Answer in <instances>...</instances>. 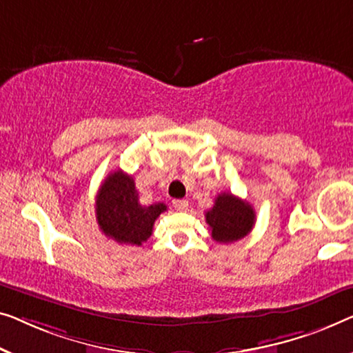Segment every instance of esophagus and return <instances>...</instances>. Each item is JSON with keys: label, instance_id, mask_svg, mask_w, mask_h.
<instances>
[{"label": "esophagus", "instance_id": "1", "mask_svg": "<svg viewBox=\"0 0 353 353\" xmlns=\"http://www.w3.org/2000/svg\"><path fill=\"white\" fill-rule=\"evenodd\" d=\"M172 206H174L176 210H185L188 208V201L187 199H174Z\"/></svg>", "mask_w": 353, "mask_h": 353}]
</instances>
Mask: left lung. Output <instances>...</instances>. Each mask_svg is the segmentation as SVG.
<instances>
[{"mask_svg": "<svg viewBox=\"0 0 353 353\" xmlns=\"http://www.w3.org/2000/svg\"><path fill=\"white\" fill-rule=\"evenodd\" d=\"M212 239L217 243H234L245 238L255 225V210L247 201L231 193H220L212 209L206 212Z\"/></svg>", "mask_w": 353, "mask_h": 353, "instance_id": "obj_1", "label": "left lung"}]
</instances>
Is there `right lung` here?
Wrapping results in <instances>:
<instances>
[{
  "instance_id": "add662e5",
  "label": "right lung",
  "mask_w": 353,
  "mask_h": 353,
  "mask_svg": "<svg viewBox=\"0 0 353 353\" xmlns=\"http://www.w3.org/2000/svg\"><path fill=\"white\" fill-rule=\"evenodd\" d=\"M166 204L139 203L134 179L122 170L106 177L97 194V220L99 230L119 244L141 245L150 238L155 220Z\"/></svg>"
}]
</instances>
